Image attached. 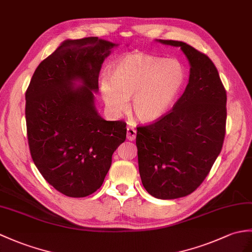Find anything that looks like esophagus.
Returning a JSON list of instances; mask_svg holds the SVG:
<instances>
[{
    "instance_id": "1",
    "label": "esophagus",
    "mask_w": 252,
    "mask_h": 252,
    "mask_svg": "<svg viewBox=\"0 0 252 252\" xmlns=\"http://www.w3.org/2000/svg\"><path fill=\"white\" fill-rule=\"evenodd\" d=\"M136 137V130L133 126H127L126 127V138L133 140Z\"/></svg>"
}]
</instances>
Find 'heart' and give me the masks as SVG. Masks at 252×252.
I'll return each instance as SVG.
<instances>
[{
	"mask_svg": "<svg viewBox=\"0 0 252 252\" xmlns=\"http://www.w3.org/2000/svg\"><path fill=\"white\" fill-rule=\"evenodd\" d=\"M185 69L175 60L145 54L125 57L114 67L110 77H103L99 89L110 112L119 115L128 107L139 120L162 118L171 108L185 83Z\"/></svg>",
	"mask_w": 252,
	"mask_h": 252,
	"instance_id": "b5f03b06",
	"label": "heart"
}]
</instances>
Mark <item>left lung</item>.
<instances>
[{
  "label": "left lung",
  "mask_w": 252,
  "mask_h": 252,
  "mask_svg": "<svg viewBox=\"0 0 252 252\" xmlns=\"http://www.w3.org/2000/svg\"><path fill=\"white\" fill-rule=\"evenodd\" d=\"M190 62L184 94L162 118L137 126L138 168L144 188L161 200L191 194L206 178L225 136L226 91L217 67L203 52L178 40Z\"/></svg>",
  "instance_id": "8db88e82"
}]
</instances>
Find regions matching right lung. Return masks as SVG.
Wrapping results in <instances>:
<instances>
[{
	"instance_id": "1",
	"label": "right lung",
	"mask_w": 252,
	"mask_h": 252,
	"mask_svg": "<svg viewBox=\"0 0 252 252\" xmlns=\"http://www.w3.org/2000/svg\"><path fill=\"white\" fill-rule=\"evenodd\" d=\"M115 44L98 37L65 40L39 63L26 91L29 148L39 173L62 194L94 193L126 137L125 121H106L94 107L92 91ZM80 80L83 86L74 88Z\"/></svg>"
}]
</instances>
